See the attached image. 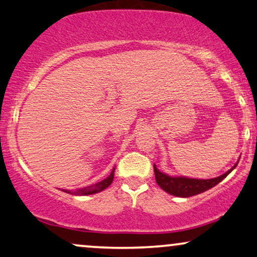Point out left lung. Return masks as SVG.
I'll use <instances>...</instances> for the list:
<instances>
[{"instance_id": "obj_1", "label": "left lung", "mask_w": 257, "mask_h": 257, "mask_svg": "<svg viewBox=\"0 0 257 257\" xmlns=\"http://www.w3.org/2000/svg\"><path fill=\"white\" fill-rule=\"evenodd\" d=\"M237 166V164L233 166L231 170L224 173L223 175L212 179H191V178L185 177H170V175L161 173L158 170L157 166L154 165V174L157 184L160 186L162 190L166 191L167 193L173 194L177 197H192L201 192H205L209 188L216 186L217 184L220 183L224 178L231 172L233 168Z\"/></svg>"}]
</instances>
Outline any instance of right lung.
I'll return each mask as SVG.
<instances>
[{
  "label": "right lung",
  "instance_id": "right-lung-1",
  "mask_svg": "<svg viewBox=\"0 0 257 257\" xmlns=\"http://www.w3.org/2000/svg\"><path fill=\"white\" fill-rule=\"evenodd\" d=\"M113 174H115V168H113V170L111 171V173H110V175H109L108 178H105L104 180L99 181V183H97L95 185H91V186L80 188V190L74 191V192H71V191H65V192L71 193V194L73 193V194H76V196H87V194H93V193L100 192V191H103V190H104V188L108 187L109 185L112 183Z\"/></svg>",
  "mask_w": 257,
  "mask_h": 257
}]
</instances>
